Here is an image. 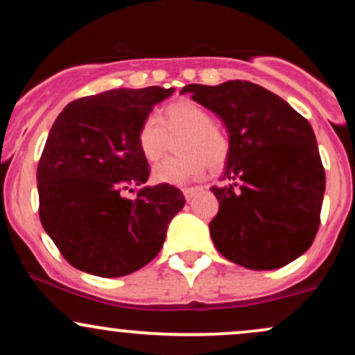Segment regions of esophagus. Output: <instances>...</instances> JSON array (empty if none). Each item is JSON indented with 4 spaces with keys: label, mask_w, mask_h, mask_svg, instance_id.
I'll return each instance as SVG.
<instances>
[{
    "label": "esophagus",
    "mask_w": 355,
    "mask_h": 355,
    "mask_svg": "<svg viewBox=\"0 0 355 355\" xmlns=\"http://www.w3.org/2000/svg\"><path fill=\"white\" fill-rule=\"evenodd\" d=\"M183 195H185L187 200H191V198L195 197V195L198 193V189H193V187H189V189H182Z\"/></svg>",
    "instance_id": "obj_1"
}]
</instances>
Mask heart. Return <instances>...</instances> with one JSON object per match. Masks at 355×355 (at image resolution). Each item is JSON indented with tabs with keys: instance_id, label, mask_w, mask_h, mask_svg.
I'll list each match as a JSON object with an SVG mask.
<instances>
[{
	"instance_id": "heart-1",
	"label": "heart",
	"mask_w": 355,
	"mask_h": 355,
	"mask_svg": "<svg viewBox=\"0 0 355 355\" xmlns=\"http://www.w3.org/2000/svg\"><path fill=\"white\" fill-rule=\"evenodd\" d=\"M162 120L148 115L138 128V146L144 157L157 162L166 152L170 135L183 133L178 157H170L153 168V180L165 185H185L198 180L207 168L225 165L230 155V140L223 130L214 125V115L193 100H178L165 108Z\"/></svg>"
}]
</instances>
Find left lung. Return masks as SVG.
Wrapping results in <instances>:
<instances>
[{
	"instance_id": "obj_1",
	"label": "left lung",
	"mask_w": 355,
	"mask_h": 355,
	"mask_svg": "<svg viewBox=\"0 0 355 355\" xmlns=\"http://www.w3.org/2000/svg\"><path fill=\"white\" fill-rule=\"evenodd\" d=\"M182 93L220 116L230 155L211 187L218 214L214 245L252 270H274L312 245L320 223L325 172L311 123L287 101L250 81L187 85Z\"/></svg>"
}]
</instances>
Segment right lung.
<instances>
[{"mask_svg":"<svg viewBox=\"0 0 355 355\" xmlns=\"http://www.w3.org/2000/svg\"><path fill=\"white\" fill-rule=\"evenodd\" d=\"M175 88H118L75 100L53 123L36 172L40 220L68 263L98 277L145 267L185 205L172 185L141 187L150 166L138 128ZM132 191V190H130Z\"/></svg>","mask_w":355,"mask_h":355,"instance_id":"1","label":"right lung"}]
</instances>
